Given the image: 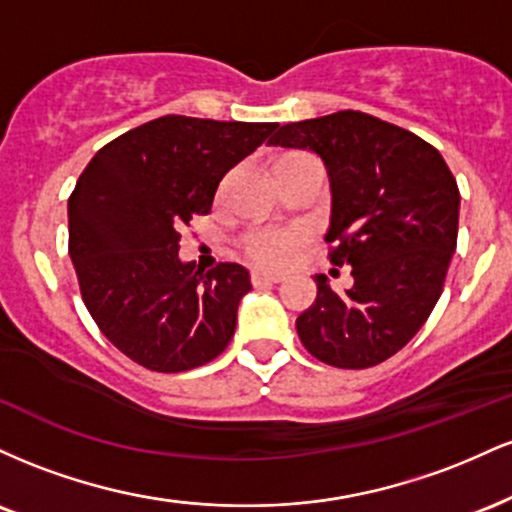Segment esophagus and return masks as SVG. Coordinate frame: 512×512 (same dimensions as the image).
<instances>
[{"label":"esophagus","instance_id":"34e87169","mask_svg":"<svg viewBox=\"0 0 512 512\" xmlns=\"http://www.w3.org/2000/svg\"><path fill=\"white\" fill-rule=\"evenodd\" d=\"M250 281H252V286H269V284H279L281 276H274L267 272H252Z\"/></svg>","mask_w":512,"mask_h":512}]
</instances>
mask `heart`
Wrapping results in <instances>:
<instances>
[{"instance_id":"obj_1","label":"heart","mask_w":512,"mask_h":512,"mask_svg":"<svg viewBox=\"0 0 512 512\" xmlns=\"http://www.w3.org/2000/svg\"><path fill=\"white\" fill-rule=\"evenodd\" d=\"M303 240L305 233L301 228H255L240 245L252 264L262 269H279L293 250L301 248Z\"/></svg>"}]
</instances>
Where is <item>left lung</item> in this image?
Listing matches in <instances>:
<instances>
[{"instance_id":"obj_1","label":"left lung","mask_w":512,"mask_h":512,"mask_svg":"<svg viewBox=\"0 0 512 512\" xmlns=\"http://www.w3.org/2000/svg\"><path fill=\"white\" fill-rule=\"evenodd\" d=\"M269 144L310 149L325 161L327 260L354 276L342 296L315 276L317 298L298 315V337L327 366H378L409 344L443 293L457 248L455 175L436 146L361 110L291 122Z\"/></svg>"}]
</instances>
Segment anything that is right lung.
Listing matches in <instances>:
<instances>
[{"instance_id":"add662e5","label":"right lung","mask_w":512,"mask_h":512,"mask_svg":"<svg viewBox=\"0 0 512 512\" xmlns=\"http://www.w3.org/2000/svg\"><path fill=\"white\" fill-rule=\"evenodd\" d=\"M276 122L163 115L105 144L69 197V257L108 342L139 366L182 373L214 361L236 332L248 269L180 262V231L209 214L216 187Z\"/></svg>"}]
</instances>
